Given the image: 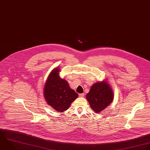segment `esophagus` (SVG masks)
Wrapping results in <instances>:
<instances>
[{
  "mask_svg": "<svg viewBox=\"0 0 150 150\" xmlns=\"http://www.w3.org/2000/svg\"><path fill=\"white\" fill-rule=\"evenodd\" d=\"M84 95H85L84 93H80V94H79V97H80V98H83V97L84 96Z\"/></svg>",
  "mask_w": 150,
  "mask_h": 150,
  "instance_id": "esophagus-1",
  "label": "esophagus"
}]
</instances>
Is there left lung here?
<instances>
[{"label":"left lung","instance_id":"obj_1","mask_svg":"<svg viewBox=\"0 0 150 150\" xmlns=\"http://www.w3.org/2000/svg\"><path fill=\"white\" fill-rule=\"evenodd\" d=\"M86 96L91 109L99 113L113 102L114 94L108 80H104L94 83Z\"/></svg>","mask_w":150,"mask_h":150}]
</instances>
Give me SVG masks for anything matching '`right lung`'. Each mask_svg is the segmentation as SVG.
<instances>
[{"label": "right lung", "instance_id": "obj_1", "mask_svg": "<svg viewBox=\"0 0 150 150\" xmlns=\"http://www.w3.org/2000/svg\"><path fill=\"white\" fill-rule=\"evenodd\" d=\"M60 68H54L49 74L44 88V96L47 104L58 112L67 110L78 94L72 89L68 82L61 78Z\"/></svg>", "mask_w": 150, "mask_h": 150}]
</instances>
